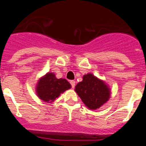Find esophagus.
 Masks as SVG:
<instances>
[{
  "mask_svg": "<svg viewBox=\"0 0 146 146\" xmlns=\"http://www.w3.org/2000/svg\"><path fill=\"white\" fill-rule=\"evenodd\" d=\"M70 84H71V86H72V88H74L75 87V81H74V80H71L70 81Z\"/></svg>",
  "mask_w": 146,
  "mask_h": 146,
  "instance_id": "obj_1",
  "label": "esophagus"
}]
</instances>
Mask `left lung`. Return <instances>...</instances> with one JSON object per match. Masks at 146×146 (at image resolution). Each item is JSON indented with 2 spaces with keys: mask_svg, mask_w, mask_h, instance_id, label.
<instances>
[{
  "mask_svg": "<svg viewBox=\"0 0 146 146\" xmlns=\"http://www.w3.org/2000/svg\"><path fill=\"white\" fill-rule=\"evenodd\" d=\"M74 91L90 110H96L105 104L110 97V89L103 80L88 73L82 77Z\"/></svg>",
  "mask_w": 146,
  "mask_h": 146,
  "instance_id": "left-lung-1",
  "label": "left lung"
}]
</instances>
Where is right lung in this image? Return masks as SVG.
<instances>
[{
    "mask_svg": "<svg viewBox=\"0 0 146 146\" xmlns=\"http://www.w3.org/2000/svg\"><path fill=\"white\" fill-rule=\"evenodd\" d=\"M71 85L66 79H58L55 74L48 72L38 80L36 87L37 96L44 102L52 103L60 94L71 88Z\"/></svg>",
    "mask_w": 146,
    "mask_h": 146,
    "instance_id": "add662e5",
    "label": "right lung"
}]
</instances>
